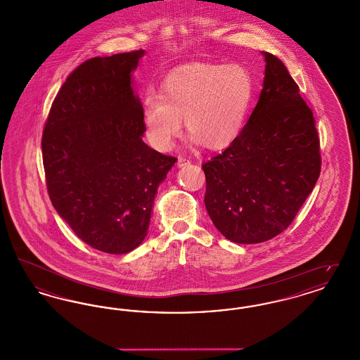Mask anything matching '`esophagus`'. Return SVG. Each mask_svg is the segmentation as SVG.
Wrapping results in <instances>:
<instances>
[{
    "label": "esophagus",
    "mask_w": 360,
    "mask_h": 360,
    "mask_svg": "<svg viewBox=\"0 0 360 360\" xmlns=\"http://www.w3.org/2000/svg\"><path fill=\"white\" fill-rule=\"evenodd\" d=\"M190 163V159L186 158V156H179L178 158V167H184V166H186Z\"/></svg>",
    "instance_id": "34e87169"
}]
</instances>
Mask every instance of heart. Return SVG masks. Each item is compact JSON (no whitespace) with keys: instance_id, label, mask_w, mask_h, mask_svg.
Instances as JSON below:
<instances>
[{"instance_id":"obj_1","label":"heart","mask_w":360,"mask_h":360,"mask_svg":"<svg viewBox=\"0 0 360 360\" xmlns=\"http://www.w3.org/2000/svg\"><path fill=\"white\" fill-rule=\"evenodd\" d=\"M252 94V75L239 63L179 66L163 79L159 96L143 103L147 139L159 151L170 150L184 119L194 141L225 148L239 136Z\"/></svg>"}]
</instances>
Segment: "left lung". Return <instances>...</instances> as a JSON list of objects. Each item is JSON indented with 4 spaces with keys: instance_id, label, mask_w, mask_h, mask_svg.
<instances>
[{
    "instance_id": "1",
    "label": "left lung",
    "mask_w": 360,
    "mask_h": 360,
    "mask_svg": "<svg viewBox=\"0 0 360 360\" xmlns=\"http://www.w3.org/2000/svg\"><path fill=\"white\" fill-rule=\"evenodd\" d=\"M266 60L259 101L238 139L202 165L205 206L224 236L257 244L294 220L321 172L313 112L275 55Z\"/></svg>"
}]
</instances>
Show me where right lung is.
<instances>
[{
	"label": "right lung",
	"mask_w": 360,
	"mask_h": 360,
	"mask_svg": "<svg viewBox=\"0 0 360 360\" xmlns=\"http://www.w3.org/2000/svg\"><path fill=\"white\" fill-rule=\"evenodd\" d=\"M143 50L97 56L56 94L41 151L58 214L87 245L121 255L147 236L158 186L176 158L143 140V106L132 86Z\"/></svg>",
	"instance_id": "1"
}]
</instances>
